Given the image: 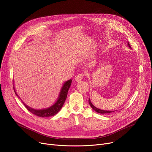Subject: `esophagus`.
Segmentation results:
<instances>
[{"label":"esophagus","instance_id":"1","mask_svg":"<svg viewBox=\"0 0 152 152\" xmlns=\"http://www.w3.org/2000/svg\"><path fill=\"white\" fill-rule=\"evenodd\" d=\"M83 74H79V75H77L76 76V77H75V81H76V82H78V81H81L82 79H83Z\"/></svg>","mask_w":152,"mask_h":152}]
</instances>
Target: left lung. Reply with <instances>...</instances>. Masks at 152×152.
I'll use <instances>...</instances> for the list:
<instances>
[{
    "label": "left lung",
    "mask_w": 152,
    "mask_h": 152,
    "mask_svg": "<svg viewBox=\"0 0 152 152\" xmlns=\"http://www.w3.org/2000/svg\"><path fill=\"white\" fill-rule=\"evenodd\" d=\"M127 45H128L129 48H130V49H131V46H130V44H129V42H127ZM89 105H90V106L91 107V108H92L95 111H96L97 113H100V114H107V113H110L114 112L115 111H116V110H115V111L103 110H101V109H99V108H97V107H95L92 104V102H91L90 99H89Z\"/></svg>",
    "instance_id": "obj_1"
}]
</instances>
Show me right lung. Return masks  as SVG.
<instances>
[{"mask_svg":"<svg viewBox=\"0 0 152 152\" xmlns=\"http://www.w3.org/2000/svg\"><path fill=\"white\" fill-rule=\"evenodd\" d=\"M71 83H72L71 79H69V80H68L64 83V84H63V86L61 87V89L60 90L57 100L55 101V102L52 106L48 107V108H43V109H35V108L29 107L28 105L26 104L25 103H24L21 100L20 97L18 96V95L17 94V92H16V91H15V86H13V89H14L16 95H17V96L22 101L24 105L25 106V107L30 111L31 113H32L33 114H34L37 116H39V117H42V118L47 117H47L54 116L61 110V108H62V107L64 104V103H65V102L66 100L68 92V90L71 86ZM13 85H14V84H13Z\"/></svg>","mask_w":152,"mask_h":152,"instance_id":"add662e5","label":"right lung"}]
</instances>
